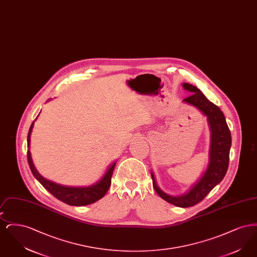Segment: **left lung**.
<instances>
[{
    "instance_id": "8db88e82",
    "label": "left lung",
    "mask_w": 257,
    "mask_h": 257,
    "mask_svg": "<svg viewBox=\"0 0 257 257\" xmlns=\"http://www.w3.org/2000/svg\"><path fill=\"white\" fill-rule=\"evenodd\" d=\"M184 88L191 92V95L184 98L187 102L201 110L208 118L211 130L210 162L207 170L198 182L181 196H171L160 190L153 173L151 172L152 183L156 193L163 199L178 207H191L200 202L223 179L229 164V151L231 147V134L225 121L223 112L218 106L210 102L196 86L184 83Z\"/></svg>"
}]
</instances>
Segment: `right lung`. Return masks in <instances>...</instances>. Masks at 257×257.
<instances>
[{
  "instance_id": "right-lung-1",
  "label": "right lung",
  "mask_w": 257,
  "mask_h": 257,
  "mask_svg": "<svg viewBox=\"0 0 257 257\" xmlns=\"http://www.w3.org/2000/svg\"><path fill=\"white\" fill-rule=\"evenodd\" d=\"M35 122V121H34ZM34 122L32 123L29 133H28V163L30 166V169L33 172L34 176L37 178L40 184L52 194L56 198L61 200L62 202L72 205V206H83V205H88L91 203H94L95 201L99 200L105 196V194L108 192L110 186L111 181V175L114 170L115 163H113L103 178L98 183L87 187V188H70V187H64L58 184L53 183L51 181L46 180L43 178L38 172L37 169L34 166L33 160L31 157V151H30V143H31V133L33 130Z\"/></svg>"
}]
</instances>
